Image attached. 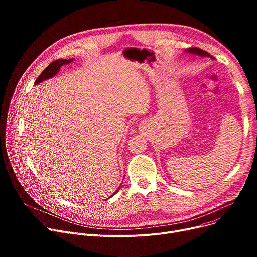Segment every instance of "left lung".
<instances>
[{
    "label": "left lung",
    "mask_w": 257,
    "mask_h": 257,
    "mask_svg": "<svg viewBox=\"0 0 257 257\" xmlns=\"http://www.w3.org/2000/svg\"><path fill=\"white\" fill-rule=\"evenodd\" d=\"M185 53L187 54H193V55H198V56H201V57H209L210 59H214L213 56H211L209 53L201 50L199 48H190V49H185L184 50Z\"/></svg>",
    "instance_id": "left-lung-1"
}]
</instances>
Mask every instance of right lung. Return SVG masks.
Returning <instances> with one entry per match:
<instances>
[{
	"label": "right lung",
	"instance_id": "1",
	"mask_svg": "<svg viewBox=\"0 0 257 257\" xmlns=\"http://www.w3.org/2000/svg\"><path fill=\"white\" fill-rule=\"evenodd\" d=\"M74 59H75V58H72V59H58V60L53 61L51 64H49V65L46 67V69L43 71V73L38 76V78L36 79L34 84H35V85H36V84H39L40 82H43V81H45V80H48V79H50V78H53L54 76H55V75L60 71V67H61L62 65L71 63L72 61H74ZM119 187H120V186H118V188H119ZM118 188L111 195V197H113V196L117 193ZM109 198H110V197H109Z\"/></svg>",
	"mask_w": 257,
	"mask_h": 257
}]
</instances>
